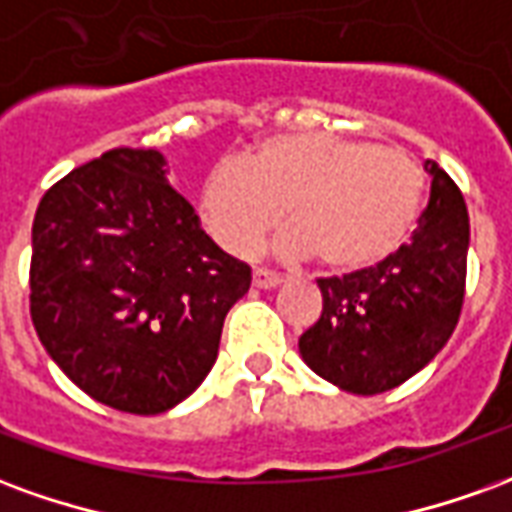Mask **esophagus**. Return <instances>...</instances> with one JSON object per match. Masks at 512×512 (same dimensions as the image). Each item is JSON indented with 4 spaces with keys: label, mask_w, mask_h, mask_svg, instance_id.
<instances>
[{
    "label": "esophagus",
    "mask_w": 512,
    "mask_h": 512,
    "mask_svg": "<svg viewBox=\"0 0 512 512\" xmlns=\"http://www.w3.org/2000/svg\"><path fill=\"white\" fill-rule=\"evenodd\" d=\"M252 282H255V288H277L279 274L277 271H268V268H255Z\"/></svg>",
    "instance_id": "34e87169"
}]
</instances>
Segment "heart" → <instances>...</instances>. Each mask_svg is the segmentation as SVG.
<instances>
[{
  "label": "heart",
  "mask_w": 512,
  "mask_h": 512,
  "mask_svg": "<svg viewBox=\"0 0 512 512\" xmlns=\"http://www.w3.org/2000/svg\"><path fill=\"white\" fill-rule=\"evenodd\" d=\"M425 172L397 147L296 131L257 142L246 161L224 158L200 197L208 233L252 255L285 211L288 246L323 271L356 274L384 263L417 227Z\"/></svg>",
  "instance_id": "b5f03b06"
}]
</instances>
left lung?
Instances as JSON below:
<instances>
[{
    "label": "left lung",
    "instance_id": "8db88e82",
    "mask_svg": "<svg viewBox=\"0 0 512 512\" xmlns=\"http://www.w3.org/2000/svg\"><path fill=\"white\" fill-rule=\"evenodd\" d=\"M430 172V202L395 255L318 279L321 318L299 337L301 359L354 395H381L419 373L455 332L466 293L469 211L455 180Z\"/></svg>",
    "mask_w": 512,
    "mask_h": 512
}]
</instances>
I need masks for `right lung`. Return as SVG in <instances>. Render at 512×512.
Listing matches in <instances>:
<instances>
[{
  "label": "right lung",
  "mask_w": 512,
  "mask_h": 512,
  "mask_svg": "<svg viewBox=\"0 0 512 512\" xmlns=\"http://www.w3.org/2000/svg\"><path fill=\"white\" fill-rule=\"evenodd\" d=\"M249 285L252 268L202 233L158 150H106L35 211V332L73 384L117 411L161 414L186 400Z\"/></svg>",
  "instance_id": "obj_1"
}]
</instances>
